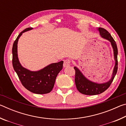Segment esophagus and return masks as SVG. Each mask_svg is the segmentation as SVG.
<instances>
[{"instance_id": "34e87169", "label": "esophagus", "mask_w": 126, "mask_h": 126, "mask_svg": "<svg viewBox=\"0 0 126 126\" xmlns=\"http://www.w3.org/2000/svg\"><path fill=\"white\" fill-rule=\"evenodd\" d=\"M71 61L69 60V59H66V60L64 61V63H63L64 67H69V66L71 65Z\"/></svg>"}]
</instances>
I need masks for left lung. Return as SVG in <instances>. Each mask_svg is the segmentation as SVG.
Segmentation results:
<instances>
[{
	"mask_svg": "<svg viewBox=\"0 0 126 126\" xmlns=\"http://www.w3.org/2000/svg\"><path fill=\"white\" fill-rule=\"evenodd\" d=\"M98 31L99 32L100 35L104 39L108 40L110 42L113 49L114 58L115 60V65L113 71L112 77L110 80L103 83H97L92 82L84 77L80 70L76 67H74L76 71L75 74V83L77 89L80 93L86 95H96L103 93L107 89L113 80L115 76L118 69V61H117V54L118 49L116 42L108 32L102 28H98Z\"/></svg>",
	"mask_w": 126,
	"mask_h": 126,
	"instance_id": "1",
	"label": "left lung"
}]
</instances>
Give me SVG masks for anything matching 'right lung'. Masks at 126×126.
<instances>
[{
	"label": "right lung",
	"instance_id": "add662e5",
	"mask_svg": "<svg viewBox=\"0 0 126 126\" xmlns=\"http://www.w3.org/2000/svg\"><path fill=\"white\" fill-rule=\"evenodd\" d=\"M33 28H28L17 37L12 48V63L14 71L21 83L25 88L31 92L43 94L49 93L52 90L58 74L63 68V61L52 63L38 71H31L21 65L18 57L17 44L22 34Z\"/></svg>",
	"mask_w": 126,
	"mask_h": 126
}]
</instances>
